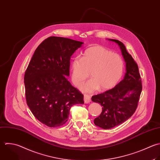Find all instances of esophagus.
<instances>
[{"mask_svg": "<svg viewBox=\"0 0 160 160\" xmlns=\"http://www.w3.org/2000/svg\"><path fill=\"white\" fill-rule=\"evenodd\" d=\"M91 101V98L90 96L89 95L87 94H85L84 95V102L85 103H90Z\"/></svg>", "mask_w": 160, "mask_h": 160, "instance_id": "34e87169", "label": "esophagus"}]
</instances>
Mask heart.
I'll use <instances>...</instances> for the list:
<instances>
[{"label":"heart","instance_id":"heart-1","mask_svg":"<svg viewBox=\"0 0 160 160\" xmlns=\"http://www.w3.org/2000/svg\"><path fill=\"white\" fill-rule=\"evenodd\" d=\"M124 63L122 57L100 45L86 49L81 58L73 59L70 64L71 77L76 86L81 85L88 77L92 79L81 87L82 90L91 92L98 88L106 90L113 87L120 80Z\"/></svg>","mask_w":160,"mask_h":160}]
</instances>
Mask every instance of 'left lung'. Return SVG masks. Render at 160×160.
Here are the masks:
<instances>
[{
    "label": "left lung",
    "instance_id": "left-lung-1",
    "mask_svg": "<svg viewBox=\"0 0 160 160\" xmlns=\"http://www.w3.org/2000/svg\"><path fill=\"white\" fill-rule=\"evenodd\" d=\"M117 43L126 62L125 77L114 88L93 95L92 100L99 103L102 112L94 120L95 125L103 129H111L130 118L135 112L142 90V78L138 66L120 41L110 39Z\"/></svg>",
    "mask_w": 160,
    "mask_h": 160
}]
</instances>
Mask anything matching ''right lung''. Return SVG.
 Returning a JSON list of instances; mask_svg holds the SVG:
<instances>
[{"mask_svg": "<svg viewBox=\"0 0 160 160\" xmlns=\"http://www.w3.org/2000/svg\"><path fill=\"white\" fill-rule=\"evenodd\" d=\"M83 42L50 37L35 50L24 75L27 104L34 117L49 127L64 125L70 108L83 104V95L67 79L70 58Z\"/></svg>", "mask_w": 160, "mask_h": 160, "instance_id": "right-lung-1", "label": "right lung"}]
</instances>
